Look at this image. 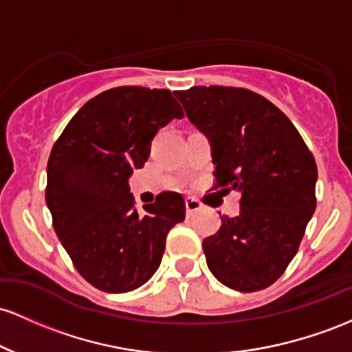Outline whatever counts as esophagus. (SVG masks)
<instances>
[{
  "label": "esophagus",
  "mask_w": 352,
  "mask_h": 352,
  "mask_svg": "<svg viewBox=\"0 0 352 352\" xmlns=\"http://www.w3.org/2000/svg\"><path fill=\"white\" fill-rule=\"evenodd\" d=\"M184 204H186L188 214H192V212L199 211V209L203 208V204H201L197 199H195V197H186V199H184Z\"/></svg>",
  "instance_id": "esophagus-1"
}]
</instances>
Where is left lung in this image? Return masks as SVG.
Instances as JSON below:
<instances>
[{
  "mask_svg": "<svg viewBox=\"0 0 352 352\" xmlns=\"http://www.w3.org/2000/svg\"><path fill=\"white\" fill-rule=\"evenodd\" d=\"M175 96L209 138L214 189L241 192L239 214L223 216L219 231L203 241L209 271L234 291H261L293 261L313 218V153L289 118L250 89L192 86Z\"/></svg>",
  "mask_w": 352,
  "mask_h": 352,
  "instance_id": "left-lung-1",
  "label": "left lung"
}]
</instances>
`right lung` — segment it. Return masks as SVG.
Instances as JSON below:
<instances>
[{
  "instance_id": "add662e5",
  "label": "right lung",
  "mask_w": 352,
  "mask_h": 352,
  "mask_svg": "<svg viewBox=\"0 0 352 352\" xmlns=\"http://www.w3.org/2000/svg\"><path fill=\"white\" fill-rule=\"evenodd\" d=\"M169 89L120 86L71 118L48 160L46 204L78 272L104 293H128L155 274L166 236L184 221L177 192L134 208L128 179L143 168L157 129L183 118Z\"/></svg>"
}]
</instances>
